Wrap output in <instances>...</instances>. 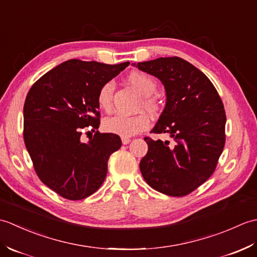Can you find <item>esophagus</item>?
Here are the masks:
<instances>
[{"instance_id":"1","label":"esophagus","mask_w":257,"mask_h":257,"mask_svg":"<svg viewBox=\"0 0 257 257\" xmlns=\"http://www.w3.org/2000/svg\"><path fill=\"white\" fill-rule=\"evenodd\" d=\"M121 141H122V145H128L130 141H132V139L128 138V137H122Z\"/></svg>"}]
</instances>
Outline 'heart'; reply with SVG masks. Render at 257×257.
Listing matches in <instances>:
<instances>
[{
	"label": "heart",
	"mask_w": 257,
	"mask_h": 257,
	"mask_svg": "<svg viewBox=\"0 0 257 257\" xmlns=\"http://www.w3.org/2000/svg\"><path fill=\"white\" fill-rule=\"evenodd\" d=\"M128 81L135 89H137L144 96L143 103L147 111L156 114L161 110L162 102L159 97L154 95L157 89L156 80L150 75L140 70H134L128 75ZM114 86L112 81L103 84L97 94V102L105 111H110L112 108ZM150 120L146 113H138L134 116L117 113L107 118L103 121V127L108 133H112L122 137H132L144 132L149 127Z\"/></svg>",
	"instance_id": "1"
}]
</instances>
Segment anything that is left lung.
Listing matches in <instances>:
<instances>
[{"mask_svg":"<svg viewBox=\"0 0 257 257\" xmlns=\"http://www.w3.org/2000/svg\"><path fill=\"white\" fill-rule=\"evenodd\" d=\"M165 85L167 103L154 134L171 140L145 137L148 152L140 171L152 189L184 196L209 179L225 145V110L211 80L184 59L160 57L134 64Z\"/></svg>","mask_w":257,"mask_h":257,"instance_id":"left-lung-1","label":"left lung"}]
</instances>
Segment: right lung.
Masks as SVG:
<instances>
[{
    "label": "right lung",
    "mask_w": 257,
    "mask_h": 257,
    "mask_svg": "<svg viewBox=\"0 0 257 257\" xmlns=\"http://www.w3.org/2000/svg\"><path fill=\"white\" fill-rule=\"evenodd\" d=\"M129 65L69 59L35 81L27 92L23 137L41 181L63 198L83 200L105 181L118 135L100 134L97 94ZM89 127L94 137L84 143Z\"/></svg>",
    "instance_id": "add662e5"
}]
</instances>
